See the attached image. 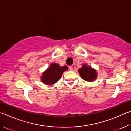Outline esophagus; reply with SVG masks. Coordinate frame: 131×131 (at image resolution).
<instances>
[{
	"label": "esophagus",
	"instance_id": "34e87169",
	"mask_svg": "<svg viewBox=\"0 0 131 131\" xmlns=\"http://www.w3.org/2000/svg\"><path fill=\"white\" fill-rule=\"evenodd\" d=\"M69 70H73V67H72V66H69Z\"/></svg>",
	"mask_w": 131,
	"mask_h": 131
}]
</instances>
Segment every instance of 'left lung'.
<instances>
[{"label":"left lung","instance_id":"left-lung-1","mask_svg":"<svg viewBox=\"0 0 131 131\" xmlns=\"http://www.w3.org/2000/svg\"><path fill=\"white\" fill-rule=\"evenodd\" d=\"M78 72L82 79L86 81L92 82L97 78V73L96 70L86 64H84L82 68L78 69Z\"/></svg>","mask_w":131,"mask_h":131}]
</instances>
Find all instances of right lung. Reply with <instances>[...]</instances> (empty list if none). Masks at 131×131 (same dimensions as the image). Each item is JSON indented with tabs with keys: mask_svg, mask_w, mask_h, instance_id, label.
I'll list each match as a JSON object with an SVG mask.
<instances>
[{
	"mask_svg": "<svg viewBox=\"0 0 131 131\" xmlns=\"http://www.w3.org/2000/svg\"><path fill=\"white\" fill-rule=\"evenodd\" d=\"M68 69L67 66H60L53 63L43 73L41 81L46 85H53L60 79L63 73Z\"/></svg>",
	"mask_w": 131,
	"mask_h": 131,
	"instance_id": "obj_1",
	"label": "right lung"
}]
</instances>
